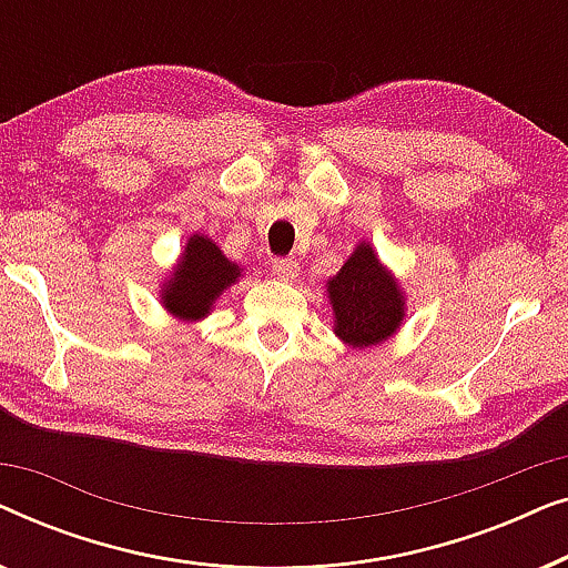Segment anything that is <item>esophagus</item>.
Returning <instances> with one entry per match:
<instances>
[{
	"label": "esophagus",
	"mask_w": 568,
	"mask_h": 568,
	"mask_svg": "<svg viewBox=\"0 0 568 568\" xmlns=\"http://www.w3.org/2000/svg\"><path fill=\"white\" fill-rule=\"evenodd\" d=\"M300 274V263L294 258H276L274 261V276L284 278V282H292Z\"/></svg>",
	"instance_id": "34e87169"
}]
</instances>
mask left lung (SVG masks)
<instances>
[{
    "label": "left lung",
    "mask_w": 568,
    "mask_h": 568,
    "mask_svg": "<svg viewBox=\"0 0 568 568\" xmlns=\"http://www.w3.org/2000/svg\"><path fill=\"white\" fill-rule=\"evenodd\" d=\"M333 333L352 348L377 346L400 328L406 297L400 284L377 258L375 247L359 243L333 278H328Z\"/></svg>",
    "instance_id": "8db88e82"
}]
</instances>
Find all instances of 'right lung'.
<instances>
[{"mask_svg":"<svg viewBox=\"0 0 568 568\" xmlns=\"http://www.w3.org/2000/svg\"><path fill=\"white\" fill-rule=\"evenodd\" d=\"M243 274L237 263H232L214 240L206 235H191L185 243L181 261L170 271L160 290L162 307L183 323H196L212 313L216 297L232 286Z\"/></svg>","mask_w":568,"mask_h":568,"instance_id":"right-lung-1","label":"right lung"}]
</instances>
